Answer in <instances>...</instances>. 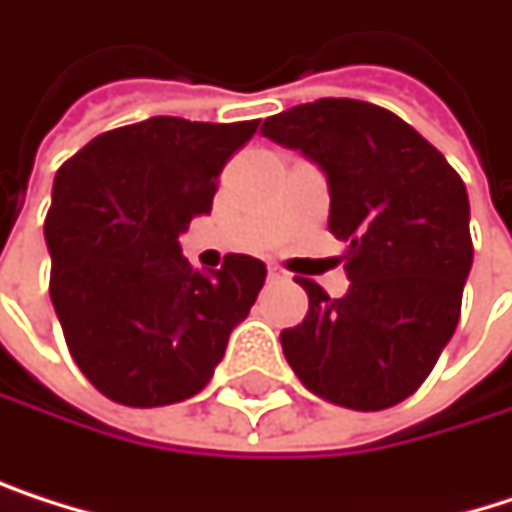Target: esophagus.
Here are the masks:
<instances>
[{
  "label": "esophagus",
  "mask_w": 512,
  "mask_h": 512,
  "mask_svg": "<svg viewBox=\"0 0 512 512\" xmlns=\"http://www.w3.org/2000/svg\"><path fill=\"white\" fill-rule=\"evenodd\" d=\"M268 274H271L274 280H283V277H286V271H283L280 265H274V262H268Z\"/></svg>",
  "instance_id": "esophagus-1"
}]
</instances>
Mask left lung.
I'll use <instances>...</instances> for the list:
<instances>
[{
  "mask_svg": "<svg viewBox=\"0 0 512 512\" xmlns=\"http://www.w3.org/2000/svg\"><path fill=\"white\" fill-rule=\"evenodd\" d=\"M262 135L326 171L329 232L347 244V295L298 277L307 316L280 332L289 368L338 407L401 404L459 326L474 262L462 177L413 126L359 99L295 105Z\"/></svg>",
  "mask_w": 512,
  "mask_h": 512,
  "instance_id": "left-lung-1",
  "label": "left lung"
}]
</instances>
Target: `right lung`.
<instances>
[{"label":"right lung","mask_w":512,"mask_h":512,"mask_svg":"<svg viewBox=\"0 0 512 512\" xmlns=\"http://www.w3.org/2000/svg\"><path fill=\"white\" fill-rule=\"evenodd\" d=\"M256 126L150 117L102 132L56 171L44 220L50 301L72 359L105 398H193L250 313L265 265L229 253L220 271H196L177 238L211 214L223 165Z\"/></svg>","instance_id":"obj_1"}]
</instances>
